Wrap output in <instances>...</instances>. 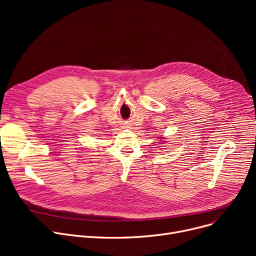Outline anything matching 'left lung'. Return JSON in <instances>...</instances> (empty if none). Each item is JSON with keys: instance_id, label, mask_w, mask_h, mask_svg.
<instances>
[{"instance_id": "left-lung-1", "label": "left lung", "mask_w": 256, "mask_h": 256, "mask_svg": "<svg viewBox=\"0 0 256 256\" xmlns=\"http://www.w3.org/2000/svg\"><path fill=\"white\" fill-rule=\"evenodd\" d=\"M162 138H163V137H162Z\"/></svg>"}]
</instances>
